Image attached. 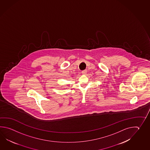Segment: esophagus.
<instances>
[{
    "label": "esophagus",
    "instance_id": "obj_1",
    "mask_svg": "<svg viewBox=\"0 0 150 150\" xmlns=\"http://www.w3.org/2000/svg\"><path fill=\"white\" fill-rule=\"evenodd\" d=\"M87 72V71L86 70L82 71V72H81V73H82V74H86Z\"/></svg>",
    "mask_w": 150,
    "mask_h": 150
}]
</instances>
